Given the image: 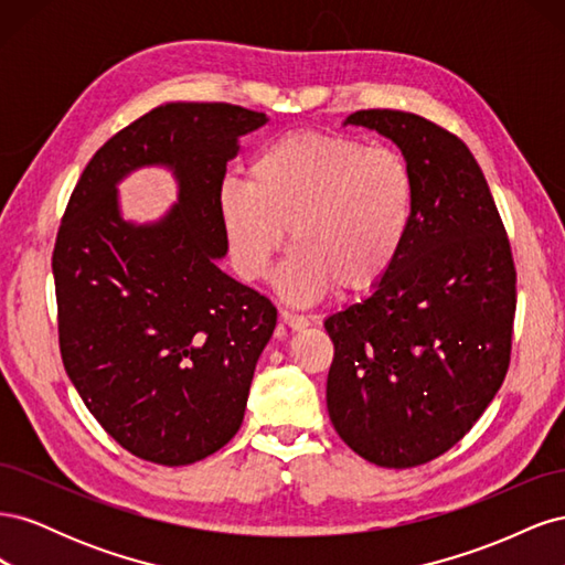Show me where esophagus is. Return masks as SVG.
<instances>
[{"instance_id":"esophagus-1","label":"esophagus","mask_w":565,"mask_h":565,"mask_svg":"<svg viewBox=\"0 0 565 565\" xmlns=\"http://www.w3.org/2000/svg\"><path fill=\"white\" fill-rule=\"evenodd\" d=\"M280 320L287 324L289 330H303V328H309V318L301 316V313H292V311H287V309L280 311Z\"/></svg>"}]
</instances>
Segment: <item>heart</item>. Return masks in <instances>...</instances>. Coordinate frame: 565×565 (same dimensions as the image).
<instances>
[{
    "instance_id": "b5f03b06",
    "label": "heart",
    "mask_w": 565,
    "mask_h": 565,
    "mask_svg": "<svg viewBox=\"0 0 565 565\" xmlns=\"http://www.w3.org/2000/svg\"><path fill=\"white\" fill-rule=\"evenodd\" d=\"M216 207L235 270L262 280L289 241L285 297L316 301L334 285L361 292L401 256L415 218V179L388 146L344 134L287 131L249 162L247 179L218 185Z\"/></svg>"
}]
</instances>
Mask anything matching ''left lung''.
<instances>
[{"label":"left lung","mask_w":565,"mask_h":565,"mask_svg":"<svg viewBox=\"0 0 565 565\" xmlns=\"http://www.w3.org/2000/svg\"><path fill=\"white\" fill-rule=\"evenodd\" d=\"M347 125L396 143L415 179L405 247L374 292L324 320L334 358L328 409L347 446L386 469L448 452L500 391L516 316V266L467 143L403 110Z\"/></svg>","instance_id":"left-lung-1"}]
</instances>
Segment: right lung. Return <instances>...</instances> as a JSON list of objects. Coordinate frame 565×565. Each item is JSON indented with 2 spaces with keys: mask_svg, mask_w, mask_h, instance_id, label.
I'll list each match as a JSON object with an SVG mask.
<instances>
[{
  "mask_svg": "<svg viewBox=\"0 0 565 565\" xmlns=\"http://www.w3.org/2000/svg\"><path fill=\"white\" fill-rule=\"evenodd\" d=\"M264 113L167 104L96 150L67 200L54 256L58 347L98 424L131 455L183 467L221 450L245 417L278 311L216 266L228 249L216 193L237 139ZM167 163L180 204L158 225L118 216L114 183Z\"/></svg>",
  "mask_w": 565,
  "mask_h": 565,
  "instance_id": "right-lung-1",
  "label": "right lung"
}]
</instances>
